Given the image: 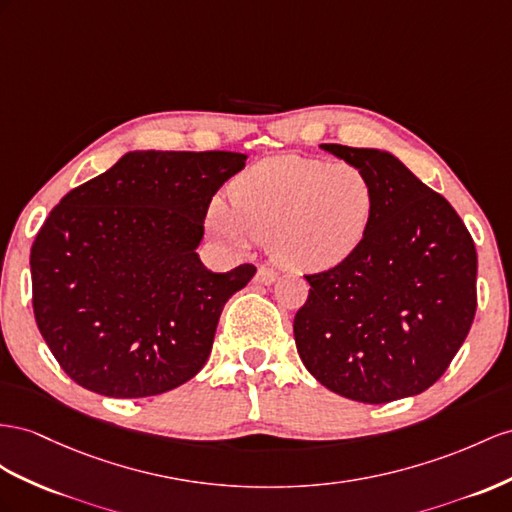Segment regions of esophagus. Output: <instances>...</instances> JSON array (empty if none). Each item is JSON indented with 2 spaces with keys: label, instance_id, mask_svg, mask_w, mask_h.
<instances>
[{
  "label": "esophagus",
  "instance_id": "esophagus-1",
  "mask_svg": "<svg viewBox=\"0 0 512 512\" xmlns=\"http://www.w3.org/2000/svg\"><path fill=\"white\" fill-rule=\"evenodd\" d=\"M277 277H279V274H277V270H274V268H270V266H259V270H257V283H261V285H270V283H274V281H277Z\"/></svg>",
  "mask_w": 512,
  "mask_h": 512
}]
</instances>
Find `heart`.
Instances as JSON below:
<instances>
[{
    "mask_svg": "<svg viewBox=\"0 0 512 512\" xmlns=\"http://www.w3.org/2000/svg\"><path fill=\"white\" fill-rule=\"evenodd\" d=\"M376 205V183L361 166L277 155L235 177L231 203L214 199L209 222L238 244L268 238L287 268L329 270L361 246Z\"/></svg>",
    "mask_w": 512,
    "mask_h": 512,
    "instance_id": "obj_1",
    "label": "heart"
}]
</instances>
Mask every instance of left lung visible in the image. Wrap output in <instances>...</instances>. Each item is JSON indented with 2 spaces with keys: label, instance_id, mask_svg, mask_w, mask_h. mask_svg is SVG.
Returning <instances> with one entry per match:
<instances>
[{
  "label": "left lung",
  "instance_id": "1",
  "mask_svg": "<svg viewBox=\"0 0 512 512\" xmlns=\"http://www.w3.org/2000/svg\"><path fill=\"white\" fill-rule=\"evenodd\" d=\"M378 190L365 240L342 264L305 274L294 337L305 368L339 396L383 404L435 385L476 316L478 255L454 207L396 157L322 144Z\"/></svg>",
  "mask_w": 512,
  "mask_h": 512
}]
</instances>
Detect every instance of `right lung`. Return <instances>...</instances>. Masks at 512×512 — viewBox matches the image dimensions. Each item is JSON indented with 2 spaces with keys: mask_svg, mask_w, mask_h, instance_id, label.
I'll return each mask as SVG.
<instances>
[{
  "mask_svg": "<svg viewBox=\"0 0 512 512\" xmlns=\"http://www.w3.org/2000/svg\"><path fill=\"white\" fill-rule=\"evenodd\" d=\"M231 151L127 153L62 196L32 251L34 318L71 381L110 398L183 385L212 352L227 300L253 264L207 270L196 246Z\"/></svg>",
  "mask_w": 512,
  "mask_h": 512,
  "instance_id": "obj_1",
  "label": "right lung"
}]
</instances>
